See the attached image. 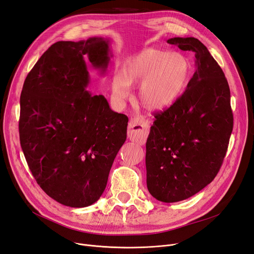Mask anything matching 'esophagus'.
Masks as SVG:
<instances>
[{
	"label": "esophagus",
	"mask_w": 254,
	"mask_h": 254,
	"mask_svg": "<svg viewBox=\"0 0 254 254\" xmlns=\"http://www.w3.org/2000/svg\"><path fill=\"white\" fill-rule=\"evenodd\" d=\"M149 130L148 121L143 117H135L130 119L127 127V136L129 140L142 142L145 140Z\"/></svg>",
	"instance_id": "obj_1"
}]
</instances>
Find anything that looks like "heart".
Returning a JSON list of instances; mask_svg holds the SVG:
<instances>
[{
	"label": "heart",
	"instance_id": "heart-1",
	"mask_svg": "<svg viewBox=\"0 0 254 254\" xmlns=\"http://www.w3.org/2000/svg\"><path fill=\"white\" fill-rule=\"evenodd\" d=\"M191 70L184 55L146 48L126 60L123 71L114 75L112 91L118 100H126L130 95L131 86L140 84L139 103L149 111H162L186 91Z\"/></svg>",
	"mask_w": 254,
	"mask_h": 254
}]
</instances>
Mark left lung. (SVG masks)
<instances>
[{
	"label": "left lung",
	"instance_id": "obj_1",
	"mask_svg": "<svg viewBox=\"0 0 254 254\" xmlns=\"http://www.w3.org/2000/svg\"><path fill=\"white\" fill-rule=\"evenodd\" d=\"M195 54L196 69L183 95L154 115L146 141V184L162 202H178L202 190L221 167L233 131L230 91L221 67L194 37L167 40Z\"/></svg>",
	"mask_w": 254,
	"mask_h": 254
}]
</instances>
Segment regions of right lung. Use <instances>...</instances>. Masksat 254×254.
Returning <instances> with one entry per match:
<instances>
[{
    "label": "right lung",
    "instance_id": "add662e5",
    "mask_svg": "<svg viewBox=\"0 0 254 254\" xmlns=\"http://www.w3.org/2000/svg\"><path fill=\"white\" fill-rule=\"evenodd\" d=\"M110 43L104 37L54 43L21 90L19 140L28 166L40 188L66 206L100 199L127 139V116L87 89L85 58L106 74L113 56Z\"/></svg>",
    "mask_w": 254,
    "mask_h": 254
}]
</instances>
